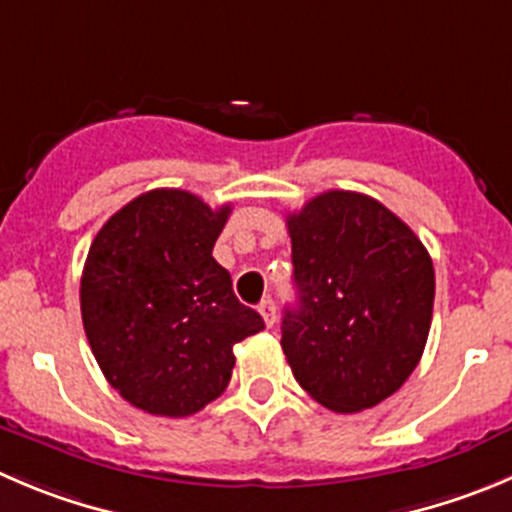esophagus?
<instances>
[{
  "label": "esophagus",
  "instance_id": "1",
  "mask_svg": "<svg viewBox=\"0 0 512 512\" xmlns=\"http://www.w3.org/2000/svg\"><path fill=\"white\" fill-rule=\"evenodd\" d=\"M259 314H261V319H264V324L266 326H274L276 324V304H274V299H264L259 304Z\"/></svg>",
  "mask_w": 512,
  "mask_h": 512
}]
</instances>
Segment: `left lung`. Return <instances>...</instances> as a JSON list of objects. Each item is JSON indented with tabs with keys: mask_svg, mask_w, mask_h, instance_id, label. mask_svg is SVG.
<instances>
[{
	"mask_svg": "<svg viewBox=\"0 0 512 512\" xmlns=\"http://www.w3.org/2000/svg\"><path fill=\"white\" fill-rule=\"evenodd\" d=\"M296 309L281 349L296 382L334 412H362L415 372L432 321L435 269L402 218L374 198L326 191L286 218Z\"/></svg>",
	"mask_w": 512,
	"mask_h": 512,
	"instance_id": "left-lung-1",
	"label": "left lung"
}]
</instances>
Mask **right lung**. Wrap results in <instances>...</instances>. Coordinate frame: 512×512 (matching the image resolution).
I'll return each instance as SVG.
<instances>
[{
    "mask_svg": "<svg viewBox=\"0 0 512 512\" xmlns=\"http://www.w3.org/2000/svg\"><path fill=\"white\" fill-rule=\"evenodd\" d=\"M228 216L231 206L155 188L107 218L87 253V342L110 387L148 415L203 410L228 387L233 347L264 329L213 259Z\"/></svg>",
    "mask_w": 512,
    "mask_h": 512,
    "instance_id": "1",
    "label": "right lung"
}]
</instances>
